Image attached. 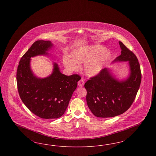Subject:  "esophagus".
Here are the masks:
<instances>
[{
    "label": "esophagus",
    "mask_w": 156,
    "mask_h": 156,
    "mask_svg": "<svg viewBox=\"0 0 156 156\" xmlns=\"http://www.w3.org/2000/svg\"><path fill=\"white\" fill-rule=\"evenodd\" d=\"M84 80H82L81 79V80H80L78 82V86L79 87H83V85H84Z\"/></svg>",
    "instance_id": "esophagus-1"
}]
</instances>
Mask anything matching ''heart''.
<instances>
[{
  "mask_svg": "<svg viewBox=\"0 0 156 156\" xmlns=\"http://www.w3.org/2000/svg\"><path fill=\"white\" fill-rule=\"evenodd\" d=\"M71 57L64 56L62 64L69 71H76L78 64L83 63V70L90 77L97 76L104 69L106 63L111 58L112 52L105 50L100 45H92L78 47L71 53Z\"/></svg>",
  "mask_w": 156,
  "mask_h": 156,
  "instance_id": "b5f03b06",
  "label": "heart"
}]
</instances>
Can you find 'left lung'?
<instances>
[{"label": "left lung", "mask_w": 156, "mask_h": 156, "mask_svg": "<svg viewBox=\"0 0 156 156\" xmlns=\"http://www.w3.org/2000/svg\"><path fill=\"white\" fill-rule=\"evenodd\" d=\"M121 55L116 62H128L129 74L126 79L119 80L106 68L100 74L85 82L87 102L92 113L98 118H112L123 113L132 105L141 82L140 67L138 59L121 41Z\"/></svg>", "instance_id": "obj_1"}]
</instances>
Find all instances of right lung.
<instances>
[{
    "label": "right lung",
    "mask_w": 156,
    "mask_h": 156,
    "mask_svg": "<svg viewBox=\"0 0 156 156\" xmlns=\"http://www.w3.org/2000/svg\"><path fill=\"white\" fill-rule=\"evenodd\" d=\"M51 41L37 40L23 55L17 67V89L23 102L32 113L43 119H57L65 113L81 77L62 74L56 62L52 73L39 78L33 73L31 58L50 55Z\"/></svg>",
    "instance_id": "right-lung-1"
}]
</instances>
